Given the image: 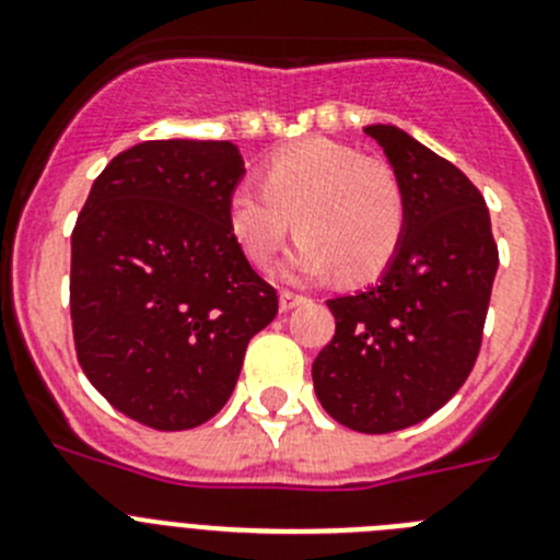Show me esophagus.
Returning a JSON list of instances; mask_svg holds the SVG:
<instances>
[{"instance_id": "esophagus-1", "label": "esophagus", "mask_w": 560, "mask_h": 560, "mask_svg": "<svg viewBox=\"0 0 560 560\" xmlns=\"http://www.w3.org/2000/svg\"><path fill=\"white\" fill-rule=\"evenodd\" d=\"M305 296L302 294H294V291H280V307H283V311H294V307H300V305H305Z\"/></svg>"}]
</instances>
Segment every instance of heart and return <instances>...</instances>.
Instances as JSON below:
<instances>
[{
  "instance_id": "1",
  "label": "heart",
  "mask_w": 560,
  "mask_h": 560,
  "mask_svg": "<svg viewBox=\"0 0 560 560\" xmlns=\"http://www.w3.org/2000/svg\"><path fill=\"white\" fill-rule=\"evenodd\" d=\"M260 186H235L228 224L258 269H271L294 233L291 269L305 277L369 283L392 266L405 238L408 202L388 161L355 147L311 138L260 166Z\"/></svg>"
}]
</instances>
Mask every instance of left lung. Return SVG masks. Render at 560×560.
<instances>
[{"label": "left lung", "instance_id": "8db88e82", "mask_svg": "<svg viewBox=\"0 0 560 560\" xmlns=\"http://www.w3.org/2000/svg\"><path fill=\"white\" fill-rule=\"evenodd\" d=\"M381 143L408 202L381 283L327 300L336 336L314 361L322 408L358 433H394L447 402L478 361L497 255L483 194L450 161L392 125Z\"/></svg>", "mask_w": 560, "mask_h": 560}]
</instances>
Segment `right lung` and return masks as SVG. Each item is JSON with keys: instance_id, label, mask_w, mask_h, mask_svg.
I'll use <instances>...</instances> for the list:
<instances>
[{"instance_id": "add662e5", "label": "right lung", "mask_w": 560, "mask_h": 560, "mask_svg": "<svg viewBox=\"0 0 560 560\" xmlns=\"http://www.w3.org/2000/svg\"><path fill=\"white\" fill-rule=\"evenodd\" d=\"M244 177L230 141H143L94 179L71 233V330L82 372L152 430H191L233 394L277 291L228 224Z\"/></svg>"}]
</instances>
